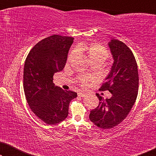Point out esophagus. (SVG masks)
Wrapping results in <instances>:
<instances>
[{
  "mask_svg": "<svg viewBox=\"0 0 156 156\" xmlns=\"http://www.w3.org/2000/svg\"><path fill=\"white\" fill-rule=\"evenodd\" d=\"M78 96H79V97H86V96H87V94L80 92V93H78Z\"/></svg>",
  "mask_w": 156,
  "mask_h": 156,
  "instance_id": "esophagus-1",
  "label": "esophagus"
}]
</instances>
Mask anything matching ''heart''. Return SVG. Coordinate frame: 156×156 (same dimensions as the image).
<instances>
[{"label": "heart", "instance_id": "heart-1", "mask_svg": "<svg viewBox=\"0 0 156 156\" xmlns=\"http://www.w3.org/2000/svg\"><path fill=\"white\" fill-rule=\"evenodd\" d=\"M78 51L82 54L86 55L90 63H99L101 65L109 57V52L108 49L100 44L94 43L90 45H81L78 48ZM76 55V51H72L68 57V60L74 58ZM91 79L85 76H80L79 79L81 85L82 87L86 86L87 83L91 81Z\"/></svg>", "mask_w": 156, "mask_h": 156}]
</instances>
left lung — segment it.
<instances>
[{
  "label": "left lung",
  "instance_id": "8db88e82",
  "mask_svg": "<svg viewBox=\"0 0 156 156\" xmlns=\"http://www.w3.org/2000/svg\"><path fill=\"white\" fill-rule=\"evenodd\" d=\"M108 45L114 63L99 90H108L112 96L104 99L97 94L99 104L89 114L91 122L103 129H112L126 118L137 98L139 80L137 63L129 47L114 39Z\"/></svg>",
  "mask_w": 156,
  "mask_h": 156
}]
</instances>
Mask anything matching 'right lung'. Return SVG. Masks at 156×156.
Masks as SVG:
<instances>
[{"instance_id": "add662e5", "label": "right lung", "mask_w": 156, "mask_h": 156, "mask_svg": "<svg viewBox=\"0 0 156 156\" xmlns=\"http://www.w3.org/2000/svg\"><path fill=\"white\" fill-rule=\"evenodd\" d=\"M74 38L53 35L30 51L25 62L23 88L27 104L35 116L53 125L68 116L70 101L77 94L55 86L53 75L65 67Z\"/></svg>"}]
</instances>
